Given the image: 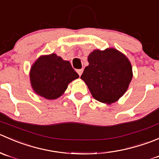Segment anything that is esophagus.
Here are the masks:
<instances>
[{"instance_id":"1","label":"esophagus","mask_w":159,"mask_h":159,"mask_svg":"<svg viewBox=\"0 0 159 159\" xmlns=\"http://www.w3.org/2000/svg\"><path fill=\"white\" fill-rule=\"evenodd\" d=\"M76 72H77V73H78V74H79V76H80L82 75V73H83V69H80V70H76Z\"/></svg>"}]
</instances>
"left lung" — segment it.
<instances>
[{
    "label": "left lung",
    "instance_id": "1",
    "mask_svg": "<svg viewBox=\"0 0 159 159\" xmlns=\"http://www.w3.org/2000/svg\"><path fill=\"white\" fill-rule=\"evenodd\" d=\"M81 79L93 97L104 103H114L126 92L132 79V68L128 58L114 48L94 50L88 56Z\"/></svg>",
    "mask_w": 159,
    "mask_h": 159
}]
</instances>
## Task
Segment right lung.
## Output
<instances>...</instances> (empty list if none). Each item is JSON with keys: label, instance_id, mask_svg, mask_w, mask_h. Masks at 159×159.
Listing matches in <instances>:
<instances>
[{"label": "right lung", "instance_id": "right-lung-1", "mask_svg": "<svg viewBox=\"0 0 159 159\" xmlns=\"http://www.w3.org/2000/svg\"><path fill=\"white\" fill-rule=\"evenodd\" d=\"M79 75L69 61L56 54L41 56L31 69L30 79L34 92L48 100L60 97L68 84Z\"/></svg>", "mask_w": 159, "mask_h": 159}]
</instances>
